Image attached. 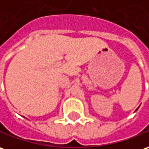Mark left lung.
Returning a JSON list of instances; mask_svg holds the SVG:
<instances>
[{
  "label": "left lung",
  "mask_w": 149,
  "mask_h": 149,
  "mask_svg": "<svg viewBox=\"0 0 149 149\" xmlns=\"http://www.w3.org/2000/svg\"><path fill=\"white\" fill-rule=\"evenodd\" d=\"M136 110H137V109H136Z\"/></svg>",
  "instance_id": "8db88e82"
}]
</instances>
